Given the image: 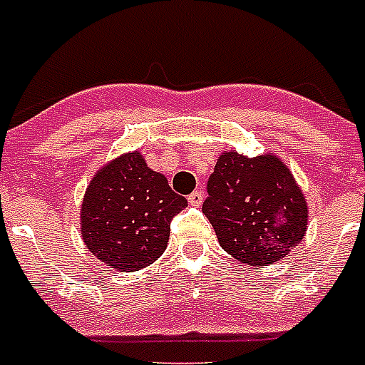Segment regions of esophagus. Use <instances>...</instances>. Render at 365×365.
I'll return each instance as SVG.
<instances>
[{
  "instance_id": "esophagus-1",
  "label": "esophagus",
  "mask_w": 365,
  "mask_h": 365,
  "mask_svg": "<svg viewBox=\"0 0 365 365\" xmlns=\"http://www.w3.org/2000/svg\"><path fill=\"white\" fill-rule=\"evenodd\" d=\"M189 204H191V206H200V204H202V200H204V192L202 191H192L191 195H189Z\"/></svg>"
}]
</instances>
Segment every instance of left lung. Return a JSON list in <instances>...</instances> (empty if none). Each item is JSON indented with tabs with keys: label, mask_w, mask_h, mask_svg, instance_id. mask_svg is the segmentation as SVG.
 <instances>
[{
	"label": "left lung",
	"mask_w": 365,
	"mask_h": 365,
	"mask_svg": "<svg viewBox=\"0 0 365 365\" xmlns=\"http://www.w3.org/2000/svg\"><path fill=\"white\" fill-rule=\"evenodd\" d=\"M206 189L204 215L221 247L245 264L277 262L306 234V198L277 157L225 153Z\"/></svg>",
	"instance_id": "obj_1"
}]
</instances>
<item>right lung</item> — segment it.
Instances as JSON below:
<instances>
[{"mask_svg":"<svg viewBox=\"0 0 365 365\" xmlns=\"http://www.w3.org/2000/svg\"><path fill=\"white\" fill-rule=\"evenodd\" d=\"M185 206V197L148 168L140 153H127L101 168L86 189L82 238L105 264L135 272L165 253L170 223Z\"/></svg>","mask_w":365,"mask_h":365,"instance_id":"obj_1","label":"right lung"}]
</instances>
